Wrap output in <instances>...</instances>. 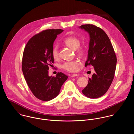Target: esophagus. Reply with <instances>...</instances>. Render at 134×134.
Instances as JSON below:
<instances>
[{
  "mask_svg": "<svg viewBox=\"0 0 134 134\" xmlns=\"http://www.w3.org/2000/svg\"><path fill=\"white\" fill-rule=\"evenodd\" d=\"M79 76V75L77 74H72V75H71V77H74V76Z\"/></svg>",
  "mask_w": 134,
  "mask_h": 134,
  "instance_id": "esophagus-1",
  "label": "esophagus"
}]
</instances>
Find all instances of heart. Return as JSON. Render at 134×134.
Segmentation results:
<instances>
[{
  "instance_id": "obj_1",
  "label": "heart",
  "mask_w": 134,
  "mask_h": 134,
  "mask_svg": "<svg viewBox=\"0 0 134 134\" xmlns=\"http://www.w3.org/2000/svg\"><path fill=\"white\" fill-rule=\"evenodd\" d=\"M65 45L68 46L69 48L76 50L78 55L82 56L84 54V51L83 49L80 47L81 42L80 41L74 36H69L66 38L64 41ZM52 57L54 59L59 58V51L57 46H55L52 51ZM81 65V63L77 60H70L65 62L62 65V67L64 70L71 72H74L77 71L79 67Z\"/></svg>"
}]
</instances>
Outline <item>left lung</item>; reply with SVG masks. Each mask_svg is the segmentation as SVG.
Segmentation results:
<instances>
[{
  "mask_svg": "<svg viewBox=\"0 0 134 134\" xmlns=\"http://www.w3.org/2000/svg\"><path fill=\"white\" fill-rule=\"evenodd\" d=\"M89 34V50L85 66L91 65L95 73L89 78L83 93L91 99L98 98L107 92L114 78L117 58L106 33L94 25L86 24L80 27Z\"/></svg>",
  "mask_w": 134,
  "mask_h": 134,
  "instance_id": "1",
  "label": "left lung"
}]
</instances>
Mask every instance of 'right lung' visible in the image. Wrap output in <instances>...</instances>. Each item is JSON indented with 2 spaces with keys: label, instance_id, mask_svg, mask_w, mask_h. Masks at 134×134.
<instances>
[{
  "label": "right lung",
  "instance_id": "add662e5",
  "mask_svg": "<svg viewBox=\"0 0 134 134\" xmlns=\"http://www.w3.org/2000/svg\"><path fill=\"white\" fill-rule=\"evenodd\" d=\"M62 29H48L34 35L26 46L23 56L22 70L34 96L48 101L57 97L68 76L58 72L56 76L48 75L49 67L54 63L52 51L53 43Z\"/></svg>",
  "mask_w": 134,
  "mask_h": 134
}]
</instances>
